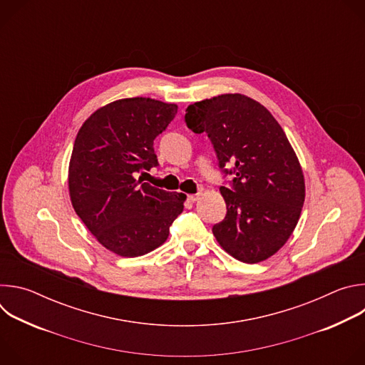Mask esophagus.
<instances>
[{"mask_svg": "<svg viewBox=\"0 0 365 365\" xmlns=\"http://www.w3.org/2000/svg\"><path fill=\"white\" fill-rule=\"evenodd\" d=\"M200 196H202V190H199L197 193H193V195H187V200L195 202V200H197Z\"/></svg>", "mask_w": 365, "mask_h": 365, "instance_id": "34e87169", "label": "esophagus"}]
</instances>
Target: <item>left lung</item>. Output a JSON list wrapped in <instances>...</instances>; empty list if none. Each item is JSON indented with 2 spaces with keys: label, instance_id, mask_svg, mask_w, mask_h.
Wrapping results in <instances>:
<instances>
[{
  "label": "left lung",
  "instance_id": "obj_1",
  "mask_svg": "<svg viewBox=\"0 0 365 365\" xmlns=\"http://www.w3.org/2000/svg\"><path fill=\"white\" fill-rule=\"evenodd\" d=\"M185 121L193 133L207 134L220 168L234 175L231 187H220L227 215L212 228L217 241L242 263L272 257L296 228L304 202L303 172L283 128L262 103L241 93L195 102Z\"/></svg>",
  "mask_w": 365,
  "mask_h": 365
}]
</instances>
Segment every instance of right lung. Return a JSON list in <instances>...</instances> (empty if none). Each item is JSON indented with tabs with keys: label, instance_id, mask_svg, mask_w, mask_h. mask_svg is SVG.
Masks as SVG:
<instances>
[{
	"label": "right lung",
	"instance_id": "add662e5",
	"mask_svg": "<svg viewBox=\"0 0 365 365\" xmlns=\"http://www.w3.org/2000/svg\"><path fill=\"white\" fill-rule=\"evenodd\" d=\"M176 114V103L118 99L96 110L76 135L68 178L72 206L99 244L121 257L160 247L183 211L185 193L139 176L159 165L154 138Z\"/></svg>",
	"mask_w": 365,
	"mask_h": 365
}]
</instances>
